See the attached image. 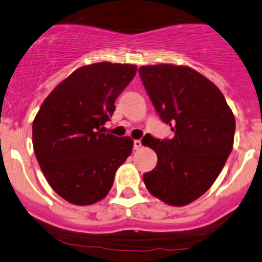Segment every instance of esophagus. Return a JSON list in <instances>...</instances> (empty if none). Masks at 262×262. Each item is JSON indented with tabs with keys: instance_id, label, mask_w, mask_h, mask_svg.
I'll list each match as a JSON object with an SVG mask.
<instances>
[{
	"instance_id": "obj_1",
	"label": "esophagus",
	"mask_w": 262,
	"mask_h": 262,
	"mask_svg": "<svg viewBox=\"0 0 262 262\" xmlns=\"http://www.w3.org/2000/svg\"><path fill=\"white\" fill-rule=\"evenodd\" d=\"M142 147V143H141L140 140H135L134 141V148L135 149H140Z\"/></svg>"
}]
</instances>
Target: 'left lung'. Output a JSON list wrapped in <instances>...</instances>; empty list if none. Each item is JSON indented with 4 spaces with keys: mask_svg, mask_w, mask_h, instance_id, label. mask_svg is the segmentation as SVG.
Masks as SVG:
<instances>
[{
    "mask_svg": "<svg viewBox=\"0 0 262 262\" xmlns=\"http://www.w3.org/2000/svg\"><path fill=\"white\" fill-rule=\"evenodd\" d=\"M139 73L161 120L174 131L170 140H142L158 158L143 182L156 198L183 207L204 194L222 172L234 145V114L218 86L192 68L157 64Z\"/></svg>",
    "mask_w": 262,
    "mask_h": 262,
    "instance_id": "left-lung-1",
    "label": "left lung"
}]
</instances>
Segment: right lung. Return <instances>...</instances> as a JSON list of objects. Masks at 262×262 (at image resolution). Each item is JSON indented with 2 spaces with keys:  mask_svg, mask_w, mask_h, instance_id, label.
Segmentation results:
<instances>
[{
  "mask_svg": "<svg viewBox=\"0 0 262 262\" xmlns=\"http://www.w3.org/2000/svg\"><path fill=\"white\" fill-rule=\"evenodd\" d=\"M137 67L110 61L80 67L47 96L32 126L33 148L57 194L75 205L107 195L117 168L131 155V137L105 134L101 126Z\"/></svg>",
  "mask_w": 262,
  "mask_h": 262,
  "instance_id": "obj_1",
  "label": "right lung"
}]
</instances>
